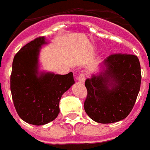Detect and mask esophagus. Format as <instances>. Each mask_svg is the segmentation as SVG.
Here are the masks:
<instances>
[{"instance_id":"esophagus-1","label":"esophagus","mask_w":150,"mask_h":150,"mask_svg":"<svg viewBox=\"0 0 150 150\" xmlns=\"http://www.w3.org/2000/svg\"><path fill=\"white\" fill-rule=\"evenodd\" d=\"M86 73H85V72H81L77 77L78 82L81 84H83L85 82V80H86Z\"/></svg>"}]
</instances>
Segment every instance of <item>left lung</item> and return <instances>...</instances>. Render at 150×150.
<instances>
[{
    "label": "left lung",
    "mask_w": 150,
    "mask_h": 150,
    "mask_svg": "<svg viewBox=\"0 0 150 150\" xmlns=\"http://www.w3.org/2000/svg\"><path fill=\"white\" fill-rule=\"evenodd\" d=\"M107 69L87 78L84 108L93 120L111 124L124 120L134 107L140 91L141 64L137 56L114 53L104 60Z\"/></svg>",
    "instance_id": "1"
}]
</instances>
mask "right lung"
<instances>
[{
    "label": "right lung",
    "mask_w": 150,
    "mask_h": 150,
    "mask_svg": "<svg viewBox=\"0 0 150 150\" xmlns=\"http://www.w3.org/2000/svg\"><path fill=\"white\" fill-rule=\"evenodd\" d=\"M44 43V37L39 36L22 47L14 56L10 75L16 111L22 120L33 125H43L57 117L61 96L74 83L72 72L37 76L38 55Z\"/></svg>",
    "instance_id": "add662e5"
}]
</instances>
